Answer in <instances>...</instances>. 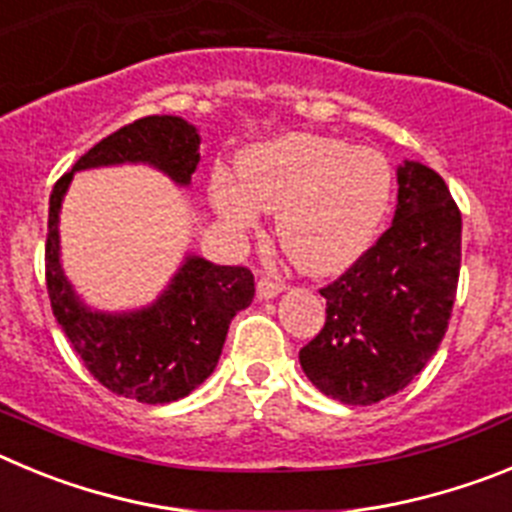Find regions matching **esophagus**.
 <instances>
[{"instance_id":"esophagus-1","label":"esophagus","mask_w":512,"mask_h":512,"mask_svg":"<svg viewBox=\"0 0 512 512\" xmlns=\"http://www.w3.org/2000/svg\"><path fill=\"white\" fill-rule=\"evenodd\" d=\"M256 292H259L261 300H271V297H277L279 292H284V282L274 277H261L259 284H256Z\"/></svg>"}]
</instances>
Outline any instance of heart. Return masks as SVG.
<instances>
[{"mask_svg":"<svg viewBox=\"0 0 512 512\" xmlns=\"http://www.w3.org/2000/svg\"><path fill=\"white\" fill-rule=\"evenodd\" d=\"M392 194L387 158L338 138L292 133L241 161V184L217 174L212 202L230 228L248 230L259 210L279 212L277 238L307 274H336L374 241Z\"/></svg>","mask_w":512,"mask_h":512,"instance_id":"b5f03b06","label":"heart"}]
</instances>
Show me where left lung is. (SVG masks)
<instances>
[{
  "label": "left lung",
  "instance_id": "8db88e82",
  "mask_svg": "<svg viewBox=\"0 0 512 512\" xmlns=\"http://www.w3.org/2000/svg\"><path fill=\"white\" fill-rule=\"evenodd\" d=\"M395 220L320 289L325 325L300 348L302 372L343 405L405 390L449 328L461 269V212L433 169H397Z\"/></svg>",
  "mask_w": 512,
  "mask_h": 512
}]
</instances>
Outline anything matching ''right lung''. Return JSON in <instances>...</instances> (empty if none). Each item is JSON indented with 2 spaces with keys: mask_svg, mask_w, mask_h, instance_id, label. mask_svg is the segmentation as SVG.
<instances>
[{
  "mask_svg": "<svg viewBox=\"0 0 512 512\" xmlns=\"http://www.w3.org/2000/svg\"><path fill=\"white\" fill-rule=\"evenodd\" d=\"M200 135L182 117L148 115L102 138L66 171L51 192L45 284L53 315L94 379L128 400L164 405L187 397L212 374L230 320L251 305L256 284L246 266H217L189 256L151 307L104 315L81 305L58 261V210L74 171L143 161L176 184H189L200 164Z\"/></svg>",
  "mask_w": 512,
  "mask_h": 512,
  "instance_id": "obj_1",
  "label": "right lung"
}]
</instances>
